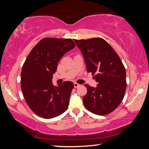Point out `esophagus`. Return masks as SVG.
<instances>
[{
    "instance_id": "obj_1",
    "label": "esophagus",
    "mask_w": 149,
    "mask_h": 149,
    "mask_svg": "<svg viewBox=\"0 0 149 149\" xmlns=\"http://www.w3.org/2000/svg\"><path fill=\"white\" fill-rule=\"evenodd\" d=\"M74 87H75V88H77V87H79V86H80V85H79V84H77V83H74Z\"/></svg>"
}]
</instances>
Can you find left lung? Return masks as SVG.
<instances>
[{"mask_svg":"<svg viewBox=\"0 0 149 149\" xmlns=\"http://www.w3.org/2000/svg\"><path fill=\"white\" fill-rule=\"evenodd\" d=\"M74 41L84 57L87 72L98 83L96 88L85 84L87 89L83 98L85 107L97 115L110 114L124 97L127 87L124 65L114 49L100 37Z\"/></svg>","mask_w":149,"mask_h":149,"instance_id":"1","label":"left lung"}]
</instances>
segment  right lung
Masks as SVG:
<instances>
[{
	"label": "right lung",
	"instance_id": "obj_1",
	"mask_svg": "<svg viewBox=\"0 0 149 149\" xmlns=\"http://www.w3.org/2000/svg\"><path fill=\"white\" fill-rule=\"evenodd\" d=\"M75 46L71 39L44 38L29 52L21 72V89L28 107L39 117L50 119L67 110L74 89L72 81L52 84L58 63Z\"/></svg>",
	"mask_w": 149,
	"mask_h": 149
}]
</instances>
